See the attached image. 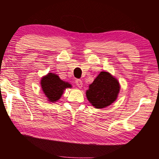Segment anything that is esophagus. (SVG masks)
Returning a JSON list of instances; mask_svg holds the SVG:
<instances>
[{
    "instance_id": "34e87169",
    "label": "esophagus",
    "mask_w": 159,
    "mask_h": 159,
    "mask_svg": "<svg viewBox=\"0 0 159 159\" xmlns=\"http://www.w3.org/2000/svg\"><path fill=\"white\" fill-rule=\"evenodd\" d=\"M75 84L77 85L79 88H81L82 85H83V83H82V81L81 79H76L75 80Z\"/></svg>"
}]
</instances>
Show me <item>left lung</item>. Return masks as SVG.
I'll list each match as a JSON object with an SVG mask.
<instances>
[{"label":"left lung","mask_w":159,"mask_h":159,"mask_svg":"<svg viewBox=\"0 0 159 159\" xmlns=\"http://www.w3.org/2000/svg\"><path fill=\"white\" fill-rule=\"evenodd\" d=\"M120 91L119 82L106 72H101L86 92L87 99L96 108H103L116 99Z\"/></svg>","instance_id":"left-lung-1"}]
</instances>
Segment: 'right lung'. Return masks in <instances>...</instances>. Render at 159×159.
I'll return each instance as SVG.
<instances>
[{"mask_svg":"<svg viewBox=\"0 0 159 159\" xmlns=\"http://www.w3.org/2000/svg\"><path fill=\"white\" fill-rule=\"evenodd\" d=\"M41 86L48 101L52 102H57L61 98L66 88L72 87L70 84L62 81L59 76L53 73H49L42 78Z\"/></svg>","mask_w":159,"mask_h":159,"instance_id":"add662e5","label":"right lung"}]
</instances>
